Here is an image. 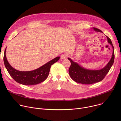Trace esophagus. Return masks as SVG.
I'll list each match as a JSON object with an SVG mask.
<instances>
[{"label":"esophagus","instance_id":"obj_1","mask_svg":"<svg viewBox=\"0 0 121 121\" xmlns=\"http://www.w3.org/2000/svg\"><path fill=\"white\" fill-rule=\"evenodd\" d=\"M67 58V55L65 54H63L61 56V58L62 59H65Z\"/></svg>","mask_w":121,"mask_h":121}]
</instances>
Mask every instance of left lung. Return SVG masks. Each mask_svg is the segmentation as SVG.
<instances>
[{
    "mask_svg": "<svg viewBox=\"0 0 121 121\" xmlns=\"http://www.w3.org/2000/svg\"><path fill=\"white\" fill-rule=\"evenodd\" d=\"M93 29L97 32H102L100 30L96 28ZM108 43L112 48V57L107 64L101 69L99 70L89 69L83 67L78 63L74 62L71 58H68L71 62V65L68 72L71 78L75 82L84 84H91L101 81L109 71L112 65L114 60V50L111 39L106 36Z\"/></svg>",
    "mask_w": 121,
    "mask_h": 121,
    "instance_id": "left-lung-1",
    "label": "left lung"
}]
</instances>
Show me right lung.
Wrapping results in <instances>:
<instances>
[{"label": "right lung", "mask_w": 121, "mask_h": 121, "mask_svg": "<svg viewBox=\"0 0 121 121\" xmlns=\"http://www.w3.org/2000/svg\"><path fill=\"white\" fill-rule=\"evenodd\" d=\"M6 48L4 52V62L7 71L16 82L25 85H36L44 81L48 76L51 65L57 62L60 58L57 56L35 70L21 71L13 68L9 63L6 55Z\"/></svg>", "instance_id": "obj_1"}]
</instances>
